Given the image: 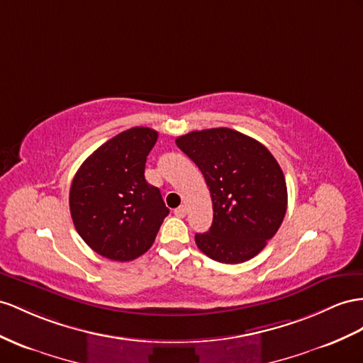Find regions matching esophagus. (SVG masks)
I'll list each match as a JSON object with an SVG mask.
<instances>
[{
    "label": "esophagus",
    "mask_w": 363,
    "mask_h": 363,
    "mask_svg": "<svg viewBox=\"0 0 363 363\" xmlns=\"http://www.w3.org/2000/svg\"><path fill=\"white\" fill-rule=\"evenodd\" d=\"M174 215L178 216V218H184L185 215H187V207L179 206L178 208H174Z\"/></svg>",
    "instance_id": "1"
}]
</instances>
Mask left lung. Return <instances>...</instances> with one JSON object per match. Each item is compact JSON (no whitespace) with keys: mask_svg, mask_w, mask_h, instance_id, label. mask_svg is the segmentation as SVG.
<instances>
[{"mask_svg":"<svg viewBox=\"0 0 363 363\" xmlns=\"http://www.w3.org/2000/svg\"><path fill=\"white\" fill-rule=\"evenodd\" d=\"M176 145L199 167L213 202L207 233L194 236L203 255L240 264L261 253L286 211L285 176L256 139L227 127L190 132Z\"/></svg>","mask_w":363,"mask_h":363,"instance_id":"left-lung-1","label":"left lung"}]
</instances>
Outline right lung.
<instances>
[{
  "label": "right lung",
  "instance_id": "right-lung-1",
  "mask_svg": "<svg viewBox=\"0 0 363 363\" xmlns=\"http://www.w3.org/2000/svg\"><path fill=\"white\" fill-rule=\"evenodd\" d=\"M156 139L157 132L148 127L121 132L96 148L72 181L73 225L93 252L110 261L144 255L170 211L144 176Z\"/></svg>",
  "mask_w": 363,
  "mask_h": 363
}]
</instances>
